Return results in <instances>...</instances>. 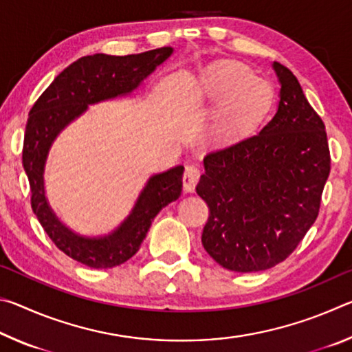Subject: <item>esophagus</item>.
<instances>
[{
	"instance_id": "esophagus-1",
	"label": "esophagus",
	"mask_w": 352,
	"mask_h": 352,
	"mask_svg": "<svg viewBox=\"0 0 352 352\" xmlns=\"http://www.w3.org/2000/svg\"><path fill=\"white\" fill-rule=\"evenodd\" d=\"M200 180V168L195 164L186 166V170H184L183 175V188L186 192H194L195 186Z\"/></svg>"
}]
</instances>
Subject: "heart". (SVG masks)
Masks as SVG:
<instances>
[{"label": "heart", "mask_w": 352, "mask_h": 352, "mask_svg": "<svg viewBox=\"0 0 352 352\" xmlns=\"http://www.w3.org/2000/svg\"><path fill=\"white\" fill-rule=\"evenodd\" d=\"M204 85L212 99L227 98L214 116L211 130L216 135H225L243 126L262 105L258 109L255 107L269 99L267 83L253 79V74L237 63L217 65L206 74Z\"/></svg>", "instance_id": "b5f03b06"}]
</instances>
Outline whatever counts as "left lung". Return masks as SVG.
<instances>
[{"label": "left lung", "instance_id": "left-lung-1", "mask_svg": "<svg viewBox=\"0 0 352 352\" xmlns=\"http://www.w3.org/2000/svg\"><path fill=\"white\" fill-rule=\"evenodd\" d=\"M278 110L258 133L208 153L197 194L210 208L201 243L231 272H261L294 252L318 216L331 170L324 124L292 71L273 62Z\"/></svg>", "mask_w": 352, "mask_h": 352}]
</instances>
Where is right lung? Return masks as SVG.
Returning <instances> with one entry per match:
<instances>
[{
	"instance_id": "right-lung-1",
	"label": "right lung",
	"mask_w": 352,
	"mask_h": 352,
	"mask_svg": "<svg viewBox=\"0 0 352 352\" xmlns=\"http://www.w3.org/2000/svg\"><path fill=\"white\" fill-rule=\"evenodd\" d=\"M174 50L158 47L132 56H85L58 74L29 113L23 168L31 184V205L46 234L58 250L91 269H111L138 252L155 216L175 201L183 188V166L148 177L129 216L102 236L76 233L52 210L45 190L47 155L57 136L71 122L104 100L129 96L138 90Z\"/></svg>"
}]
</instances>
